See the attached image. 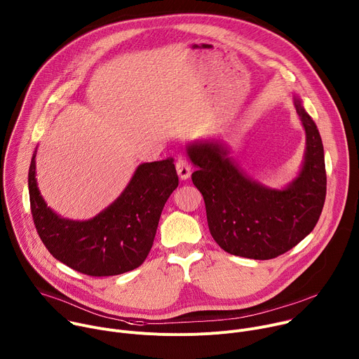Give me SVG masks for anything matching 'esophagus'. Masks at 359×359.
Wrapping results in <instances>:
<instances>
[{
  "mask_svg": "<svg viewBox=\"0 0 359 359\" xmlns=\"http://www.w3.org/2000/svg\"><path fill=\"white\" fill-rule=\"evenodd\" d=\"M176 172L179 175V177L182 180H186L190 177V173H191V168H190V163L184 159V158H180L177 159L176 162Z\"/></svg>",
  "mask_w": 359,
  "mask_h": 359,
  "instance_id": "1",
  "label": "esophagus"
}]
</instances>
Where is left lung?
<instances>
[{
    "mask_svg": "<svg viewBox=\"0 0 359 359\" xmlns=\"http://www.w3.org/2000/svg\"><path fill=\"white\" fill-rule=\"evenodd\" d=\"M294 104L306 133V151L301 173L284 190L250 180L216 142L189 146L197 166L191 180L206 204L210 234L233 255L276 259L309 236L321 216L327 194L324 146L301 100Z\"/></svg>",
    "mask_w": 359,
    "mask_h": 359,
    "instance_id": "1",
    "label": "left lung"
}]
</instances>
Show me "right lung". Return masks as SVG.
<instances>
[{"mask_svg": "<svg viewBox=\"0 0 359 359\" xmlns=\"http://www.w3.org/2000/svg\"><path fill=\"white\" fill-rule=\"evenodd\" d=\"M179 184L172 159L140 165L125 191L93 219H61L42 200L35 180V153L28 172L31 213L39 238L57 260L90 276H118L147 257L165 203Z\"/></svg>", "mask_w": 359, "mask_h": 359, "instance_id": "obj_1", "label": "right lung"}]
</instances>
